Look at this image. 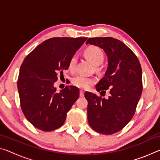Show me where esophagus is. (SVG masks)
Wrapping results in <instances>:
<instances>
[{"label": "esophagus", "mask_w": 160, "mask_h": 160, "mask_svg": "<svg viewBox=\"0 0 160 160\" xmlns=\"http://www.w3.org/2000/svg\"><path fill=\"white\" fill-rule=\"evenodd\" d=\"M80 97H84V91L83 90H80Z\"/></svg>", "instance_id": "1"}]
</instances>
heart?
<instances>
[{
    "label": "heart",
    "instance_id": "heart-1",
    "mask_svg": "<svg viewBox=\"0 0 160 160\" xmlns=\"http://www.w3.org/2000/svg\"><path fill=\"white\" fill-rule=\"evenodd\" d=\"M85 56L94 66L101 64L104 59V54L101 48L97 46H90L85 50ZM77 58L75 56H72L70 58L68 63V68L70 70L75 69L76 65ZM95 82L93 78L85 76L82 75H78L72 79V84L78 88L86 89Z\"/></svg>",
    "mask_w": 160,
    "mask_h": 160
}]
</instances>
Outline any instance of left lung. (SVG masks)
Masks as SVG:
<instances>
[{
  "label": "left lung",
  "mask_w": 160,
  "mask_h": 160,
  "mask_svg": "<svg viewBox=\"0 0 160 160\" xmlns=\"http://www.w3.org/2000/svg\"><path fill=\"white\" fill-rule=\"evenodd\" d=\"M103 48L108 57L105 75L96 85L109 98L86 92L88 123L94 131L112 135L123 129L134 116L142 91V69L131 48L112 37L89 38L86 44Z\"/></svg>",
  "instance_id": "obj_1"
}]
</instances>
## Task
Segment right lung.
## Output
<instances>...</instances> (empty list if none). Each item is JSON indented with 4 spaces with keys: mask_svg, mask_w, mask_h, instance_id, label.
<instances>
[{
    "mask_svg": "<svg viewBox=\"0 0 160 160\" xmlns=\"http://www.w3.org/2000/svg\"><path fill=\"white\" fill-rule=\"evenodd\" d=\"M87 37H53L29 53L21 65L18 80L20 106L35 128L51 131L63 126L66 114L79 97V89L66 86L59 92L54 88L58 75H63L70 58Z\"/></svg>",
    "mask_w": 160,
    "mask_h": 160,
    "instance_id": "right-lung-1",
    "label": "right lung"
}]
</instances>
